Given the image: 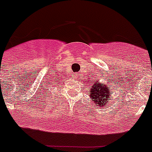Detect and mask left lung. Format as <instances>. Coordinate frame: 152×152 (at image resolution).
<instances>
[{
    "instance_id": "obj_1",
    "label": "left lung",
    "mask_w": 152,
    "mask_h": 152,
    "mask_svg": "<svg viewBox=\"0 0 152 152\" xmlns=\"http://www.w3.org/2000/svg\"><path fill=\"white\" fill-rule=\"evenodd\" d=\"M97 80V79H95ZM99 80H95L94 82L91 80V90L89 91V94H90L91 99L95 103V106H100L102 107V106H105L104 104H108L110 99V87H107V86L104 85L102 83H99Z\"/></svg>"
}]
</instances>
